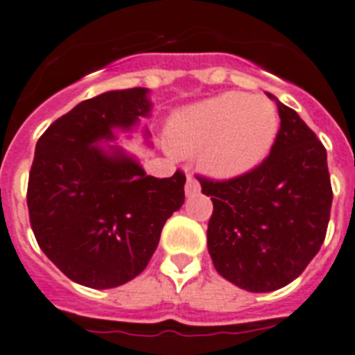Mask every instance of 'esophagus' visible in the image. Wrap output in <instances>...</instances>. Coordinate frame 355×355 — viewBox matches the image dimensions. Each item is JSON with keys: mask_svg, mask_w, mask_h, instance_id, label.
Listing matches in <instances>:
<instances>
[{"mask_svg": "<svg viewBox=\"0 0 355 355\" xmlns=\"http://www.w3.org/2000/svg\"><path fill=\"white\" fill-rule=\"evenodd\" d=\"M200 191V184H198V180H196L195 177H191V175H187V180H186V195L187 196H193L196 195V193Z\"/></svg>", "mask_w": 355, "mask_h": 355, "instance_id": "1", "label": "esophagus"}]
</instances>
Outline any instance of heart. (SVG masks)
<instances>
[{
	"label": "heart",
	"mask_w": 355,
	"mask_h": 355,
	"mask_svg": "<svg viewBox=\"0 0 355 355\" xmlns=\"http://www.w3.org/2000/svg\"><path fill=\"white\" fill-rule=\"evenodd\" d=\"M274 104L260 95L225 92L175 113L168 141L178 155H195L205 173L240 177L269 155L278 137Z\"/></svg>",
	"instance_id": "b5f03b06"
}]
</instances>
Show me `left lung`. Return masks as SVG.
<instances>
[{
	"instance_id": "left-lung-1",
	"label": "left lung",
	"mask_w": 355,
	"mask_h": 355,
	"mask_svg": "<svg viewBox=\"0 0 355 355\" xmlns=\"http://www.w3.org/2000/svg\"><path fill=\"white\" fill-rule=\"evenodd\" d=\"M269 97L282 119L269 157L229 180L198 177L213 200L207 249L214 269L249 293L282 288L305 270L332 205L324 146L293 108Z\"/></svg>"
}]
</instances>
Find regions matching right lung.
Instances as JSON below:
<instances>
[{"label": "right lung", "instance_id": "1", "mask_svg": "<svg viewBox=\"0 0 355 355\" xmlns=\"http://www.w3.org/2000/svg\"><path fill=\"white\" fill-rule=\"evenodd\" d=\"M148 88L101 94L52 122L35 144L26 204L41 251L64 276L113 288L142 272L166 220L184 204L186 175H146L113 141L148 117Z\"/></svg>", "mask_w": 355, "mask_h": 355}]
</instances>
